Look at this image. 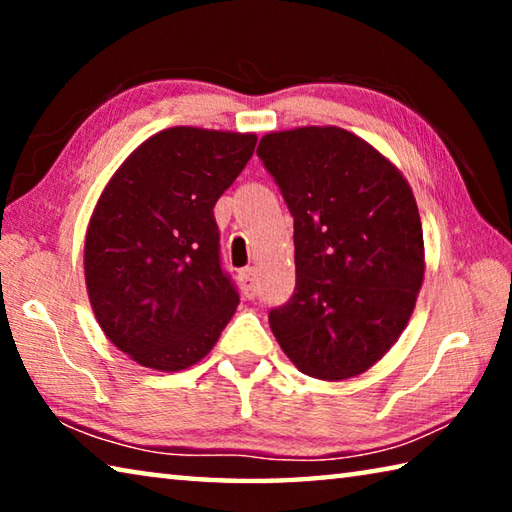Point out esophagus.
<instances>
[{
  "label": "esophagus",
  "instance_id": "obj_1",
  "mask_svg": "<svg viewBox=\"0 0 512 512\" xmlns=\"http://www.w3.org/2000/svg\"><path fill=\"white\" fill-rule=\"evenodd\" d=\"M239 282H241V293H244V298L253 300L255 298V268H244V271H239Z\"/></svg>",
  "mask_w": 512,
  "mask_h": 512
}]
</instances>
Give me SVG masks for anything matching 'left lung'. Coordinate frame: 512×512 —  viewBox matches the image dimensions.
Masks as SVG:
<instances>
[{
    "instance_id": "obj_1",
    "label": "left lung",
    "mask_w": 512,
    "mask_h": 512,
    "mask_svg": "<svg viewBox=\"0 0 512 512\" xmlns=\"http://www.w3.org/2000/svg\"><path fill=\"white\" fill-rule=\"evenodd\" d=\"M257 155L289 205L296 244V291L268 316L275 339L309 377H357L400 339L424 280L409 180L339 126L266 133Z\"/></svg>"
}]
</instances>
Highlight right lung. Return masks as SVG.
I'll return each instance as SVG.
<instances>
[{"label": "right lung", "instance_id": "1", "mask_svg": "<svg viewBox=\"0 0 512 512\" xmlns=\"http://www.w3.org/2000/svg\"><path fill=\"white\" fill-rule=\"evenodd\" d=\"M255 144V133L164 128L103 187L85 232V287L103 334L140 366H194L237 311L214 205Z\"/></svg>", "mask_w": 512, "mask_h": 512}]
</instances>
